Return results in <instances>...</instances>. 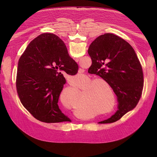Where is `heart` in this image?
<instances>
[{"label":"heart","mask_w":157,"mask_h":157,"mask_svg":"<svg viewBox=\"0 0 157 157\" xmlns=\"http://www.w3.org/2000/svg\"><path fill=\"white\" fill-rule=\"evenodd\" d=\"M90 78H87V81ZM104 83L109 88L111 94L105 90L101 84ZM77 86L81 87V83H77ZM82 99L78 102V108L82 110L84 108L91 107L93 111H99L98 114H104L110 112L114 107L116 103L115 94L109 84L102 78H96L87 82L82 88ZM111 96L110 97V96ZM112 101H111V99Z\"/></svg>","instance_id":"b5f03b06"}]
</instances>
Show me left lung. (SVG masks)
I'll return each instance as SVG.
<instances>
[{
	"instance_id": "1",
	"label": "left lung",
	"mask_w": 157,
	"mask_h": 157,
	"mask_svg": "<svg viewBox=\"0 0 157 157\" xmlns=\"http://www.w3.org/2000/svg\"><path fill=\"white\" fill-rule=\"evenodd\" d=\"M87 52L92 59L89 70L109 84L118 102L116 113L98 123L116 122L135 108L140 99L144 75L140 61L128 42L112 33H105L96 38Z\"/></svg>"
}]
</instances>
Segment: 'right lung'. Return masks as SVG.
I'll return each mask as SVG.
<instances>
[{"label": "right lung", "instance_id": "add662e5", "mask_svg": "<svg viewBox=\"0 0 157 157\" xmlns=\"http://www.w3.org/2000/svg\"><path fill=\"white\" fill-rule=\"evenodd\" d=\"M78 70V64L57 35H40L29 44L18 61L16 87L20 102L41 122H70L58 105L66 83L61 71L75 75Z\"/></svg>", "mask_w": 157, "mask_h": 157}]
</instances>
